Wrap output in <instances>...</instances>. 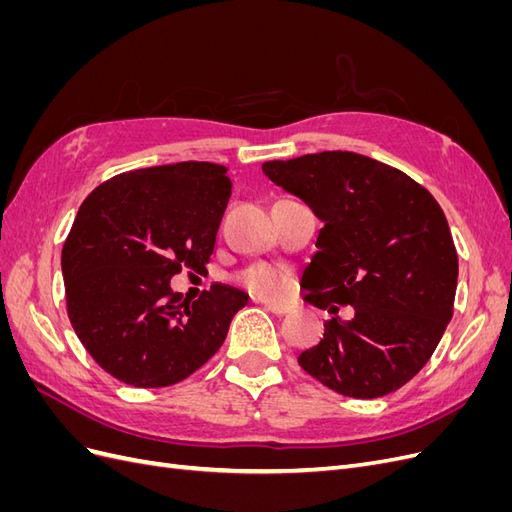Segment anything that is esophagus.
I'll return each mask as SVG.
<instances>
[{
  "label": "esophagus",
  "instance_id": "esophagus-1",
  "mask_svg": "<svg viewBox=\"0 0 512 512\" xmlns=\"http://www.w3.org/2000/svg\"><path fill=\"white\" fill-rule=\"evenodd\" d=\"M265 309H267V312L275 314V316H284V314H288V307H284V305H275V303H265Z\"/></svg>",
  "mask_w": 512,
  "mask_h": 512
}]
</instances>
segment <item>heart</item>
I'll return each mask as SVG.
<instances>
[{"label": "heart", "mask_w": 512, "mask_h": 512, "mask_svg": "<svg viewBox=\"0 0 512 512\" xmlns=\"http://www.w3.org/2000/svg\"><path fill=\"white\" fill-rule=\"evenodd\" d=\"M243 284L262 299L282 301L292 292V275L280 267L258 265L245 271Z\"/></svg>", "instance_id": "b5f03b06"}]
</instances>
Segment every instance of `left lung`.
<instances>
[{
    "mask_svg": "<svg viewBox=\"0 0 512 512\" xmlns=\"http://www.w3.org/2000/svg\"><path fill=\"white\" fill-rule=\"evenodd\" d=\"M322 222L303 301L354 316L324 322L299 365L331 391L374 399L414 378L451 322L457 252L440 205L401 170L352 151L262 164Z\"/></svg>",
    "mask_w": 512,
    "mask_h": 512,
    "instance_id": "8db88e82",
    "label": "left lung"
}]
</instances>
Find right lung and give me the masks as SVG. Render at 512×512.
<instances>
[{"mask_svg":"<svg viewBox=\"0 0 512 512\" xmlns=\"http://www.w3.org/2000/svg\"><path fill=\"white\" fill-rule=\"evenodd\" d=\"M226 166L179 162L104 181L76 213L61 250L72 329L113 378L160 389L224 344L247 294L215 284L183 301L170 277L205 269L230 198Z\"/></svg>","mask_w":512,"mask_h":512,"instance_id":"obj_1","label":"right lung"}]
</instances>
